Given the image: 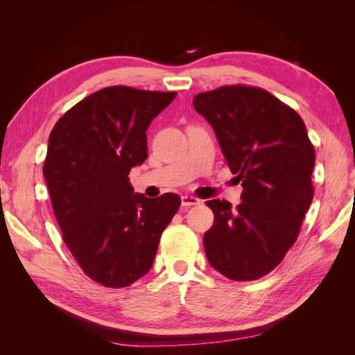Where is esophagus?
<instances>
[{
  "instance_id": "1",
  "label": "esophagus",
  "mask_w": 355,
  "mask_h": 355,
  "mask_svg": "<svg viewBox=\"0 0 355 355\" xmlns=\"http://www.w3.org/2000/svg\"><path fill=\"white\" fill-rule=\"evenodd\" d=\"M180 201H182V206H184V207L197 206V204H200V200L197 197H192V196H182Z\"/></svg>"
}]
</instances>
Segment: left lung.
<instances>
[{
    "mask_svg": "<svg viewBox=\"0 0 355 355\" xmlns=\"http://www.w3.org/2000/svg\"><path fill=\"white\" fill-rule=\"evenodd\" d=\"M196 111L216 133L241 182V201L211 200L204 250L214 270L235 282L257 280L283 261L314 197L315 151L299 114L266 90L223 85L197 94Z\"/></svg>",
    "mask_w": 355,
    "mask_h": 355,
    "instance_id": "left-lung-1",
    "label": "left lung"
}]
</instances>
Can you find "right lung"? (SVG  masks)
Here are the masks:
<instances>
[{"instance_id":"1","label":"right lung","mask_w":355,"mask_h":355,"mask_svg":"<svg viewBox=\"0 0 355 355\" xmlns=\"http://www.w3.org/2000/svg\"><path fill=\"white\" fill-rule=\"evenodd\" d=\"M175 92L106 87L63 115L49 137L44 173L63 241L92 280L125 287L154 263L176 194H136L128 173L148 157L146 130Z\"/></svg>"}]
</instances>
